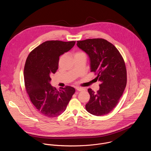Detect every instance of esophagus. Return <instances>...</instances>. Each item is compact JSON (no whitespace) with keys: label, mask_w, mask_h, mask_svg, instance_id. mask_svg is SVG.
Masks as SVG:
<instances>
[{"label":"esophagus","mask_w":151,"mask_h":151,"mask_svg":"<svg viewBox=\"0 0 151 151\" xmlns=\"http://www.w3.org/2000/svg\"><path fill=\"white\" fill-rule=\"evenodd\" d=\"M76 90L78 91H82L84 90V89H83V88H81V87H76Z\"/></svg>","instance_id":"34e87169"}]
</instances>
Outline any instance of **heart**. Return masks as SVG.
Here are the masks:
<instances>
[{
    "label": "heart",
    "mask_w": 151,
    "mask_h": 151,
    "mask_svg": "<svg viewBox=\"0 0 151 151\" xmlns=\"http://www.w3.org/2000/svg\"><path fill=\"white\" fill-rule=\"evenodd\" d=\"M81 55H86V54L84 52H83L82 51H78L75 53L74 57L76 58V57H79V56H81Z\"/></svg>",
    "instance_id": "b5f03b06"
}]
</instances>
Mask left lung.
I'll return each instance as SVG.
<instances>
[{"label":"left lung","mask_w":151,"mask_h":151,"mask_svg":"<svg viewBox=\"0 0 151 151\" xmlns=\"http://www.w3.org/2000/svg\"><path fill=\"white\" fill-rule=\"evenodd\" d=\"M77 46L88 55L91 72L101 82L97 93L88 89L90 99L86 110L96 116L108 114L118 103L126 87L124 60L118 49L102 38L78 40Z\"/></svg>","instance_id":"1"}]
</instances>
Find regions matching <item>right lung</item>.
Instances as JSON below:
<instances>
[{
  "label": "right lung",
  "instance_id": "add662e5",
  "mask_svg": "<svg viewBox=\"0 0 151 151\" xmlns=\"http://www.w3.org/2000/svg\"><path fill=\"white\" fill-rule=\"evenodd\" d=\"M75 44V41L48 40L27 58L24 69L26 90L36 111L43 116L54 118L61 114L75 92L70 86L57 90L50 83L51 77L58 68L59 57Z\"/></svg>",
  "mask_w": 151,
  "mask_h": 151
}]
</instances>
